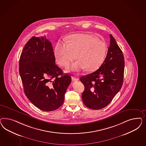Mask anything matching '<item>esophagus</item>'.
I'll return each instance as SVG.
<instances>
[{"label": "esophagus", "instance_id": "34e87169", "mask_svg": "<svg viewBox=\"0 0 146 146\" xmlns=\"http://www.w3.org/2000/svg\"><path fill=\"white\" fill-rule=\"evenodd\" d=\"M72 80L73 81H78L79 79L78 78H76L74 77V76H72Z\"/></svg>", "mask_w": 146, "mask_h": 146}]
</instances>
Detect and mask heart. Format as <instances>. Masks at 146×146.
Returning <instances> with one entry per match:
<instances>
[{
  "instance_id": "obj_1",
  "label": "heart",
  "mask_w": 146,
  "mask_h": 146,
  "mask_svg": "<svg viewBox=\"0 0 146 146\" xmlns=\"http://www.w3.org/2000/svg\"><path fill=\"white\" fill-rule=\"evenodd\" d=\"M68 43L58 42L54 48L58 63L66 66L76 58L78 60L70 67L71 70L85 68L88 72L95 71L101 66L106 55V44L94 36L76 34L68 37Z\"/></svg>"
}]
</instances>
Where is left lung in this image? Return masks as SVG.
Returning <instances> with one entry per match:
<instances>
[{
	"label": "left lung",
	"instance_id": "left-lung-1",
	"mask_svg": "<svg viewBox=\"0 0 146 146\" xmlns=\"http://www.w3.org/2000/svg\"><path fill=\"white\" fill-rule=\"evenodd\" d=\"M106 57L97 71L80 78L84 86L82 98L90 109L99 110L107 106L122 87L124 55L112 35Z\"/></svg>",
	"mask_w": 146,
	"mask_h": 146
}]
</instances>
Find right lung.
<instances>
[{
    "mask_svg": "<svg viewBox=\"0 0 146 146\" xmlns=\"http://www.w3.org/2000/svg\"><path fill=\"white\" fill-rule=\"evenodd\" d=\"M51 43L46 37L33 36L22 50L19 73L24 92L29 100L44 111L62 106L71 76L63 73L55 64Z\"/></svg>",
    "mask_w": 146,
    "mask_h": 146,
    "instance_id": "right-lung-1",
    "label": "right lung"
}]
</instances>
